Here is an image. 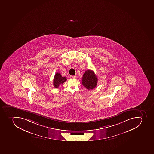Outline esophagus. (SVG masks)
<instances>
[{"mask_svg": "<svg viewBox=\"0 0 154 154\" xmlns=\"http://www.w3.org/2000/svg\"><path fill=\"white\" fill-rule=\"evenodd\" d=\"M76 78V75H72V79H75V78Z\"/></svg>", "mask_w": 154, "mask_h": 154, "instance_id": "34e87169", "label": "esophagus"}]
</instances>
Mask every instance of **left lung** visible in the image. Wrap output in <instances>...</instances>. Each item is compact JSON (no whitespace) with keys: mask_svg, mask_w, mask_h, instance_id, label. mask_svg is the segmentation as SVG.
I'll list each match as a JSON object with an SVG mask.
<instances>
[{"mask_svg":"<svg viewBox=\"0 0 154 154\" xmlns=\"http://www.w3.org/2000/svg\"><path fill=\"white\" fill-rule=\"evenodd\" d=\"M82 82L83 85L87 89L93 90L97 86V78L93 71L87 70L83 75Z\"/></svg>","mask_w":154,"mask_h":154,"instance_id":"8db88e82","label":"left lung"}]
</instances>
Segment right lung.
<instances>
[{
  "instance_id": "1",
  "label": "right lung",
  "mask_w": 154,
  "mask_h": 154,
  "mask_svg": "<svg viewBox=\"0 0 154 154\" xmlns=\"http://www.w3.org/2000/svg\"><path fill=\"white\" fill-rule=\"evenodd\" d=\"M67 80L66 77H62L60 74L57 72L54 75V79L53 84L55 88H58L61 84H63Z\"/></svg>"
}]
</instances>
